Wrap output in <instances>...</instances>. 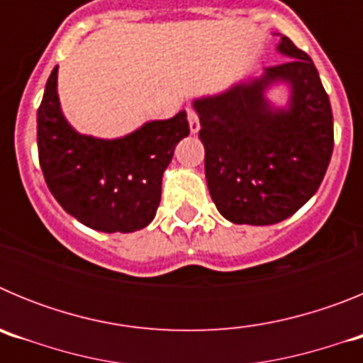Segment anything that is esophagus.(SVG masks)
Returning a JSON list of instances; mask_svg holds the SVG:
<instances>
[{"label": "esophagus", "mask_w": 363, "mask_h": 363, "mask_svg": "<svg viewBox=\"0 0 363 363\" xmlns=\"http://www.w3.org/2000/svg\"><path fill=\"white\" fill-rule=\"evenodd\" d=\"M187 116H189V129H191L192 134H196L198 130H200V118H198L196 111L189 108Z\"/></svg>", "instance_id": "1"}]
</instances>
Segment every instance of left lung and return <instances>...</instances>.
Listing matches in <instances>:
<instances>
[{"mask_svg":"<svg viewBox=\"0 0 363 363\" xmlns=\"http://www.w3.org/2000/svg\"><path fill=\"white\" fill-rule=\"evenodd\" d=\"M277 50L287 62L192 101L207 187L233 223L272 225L293 216L318 191L331 162L333 112L318 70L287 36ZM278 84L290 89L284 108L267 98Z\"/></svg>","mask_w":363,"mask_h":363,"instance_id":"left-lung-1","label":"left lung"}]
</instances>
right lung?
I'll list each match as a JSON object with an SVG mask.
<instances>
[{
    "label": "right lung",
    "mask_w": 363,
    "mask_h": 363,
    "mask_svg": "<svg viewBox=\"0 0 363 363\" xmlns=\"http://www.w3.org/2000/svg\"><path fill=\"white\" fill-rule=\"evenodd\" d=\"M185 136V111L114 140L78 133L60 107L57 67L38 108V154L49 191L70 216L101 233H134L154 220L163 172Z\"/></svg>",
    "instance_id": "obj_1"
}]
</instances>
